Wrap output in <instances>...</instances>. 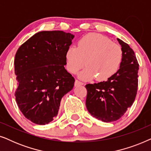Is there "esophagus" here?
<instances>
[{"label": "esophagus", "mask_w": 151, "mask_h": 151, "mask_svg": "<svg viewBox=\"0 0 151 151\" xmlns=\"http://www.w3.org/2000/svg\"><path fill=\"white\" fill-rule=\"evenodd\" d=\"M83 84H84L83 82H80V81H79V80H76V81H75V86H80V85H83Z\"/></svg>", "instance_id": "esophagus-1"}]
</instances>
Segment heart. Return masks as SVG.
<instances>
[{"mask_svg": "<svg viewBox=\"0 0 151 151\" xmlns=\"http://www.w3.org/2000/svg\"><path fill=\"white\" fill-rule=\"evenodd\" d=\"M122 49L107 37L97 33L84 36L78 47L70 46L65 53L67 69L75 73L86 65L79 73L83 80L96 77L99 81L106 80L117 71L122 61Z\"/></svg>", "mask_w": 151, "mask_h": 151, "instance_id": "1", "label": "heart"}]
</instances>
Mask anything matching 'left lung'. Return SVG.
<instances>
[{
  "instance_id": "left-lung-1",
  "label": "left lung",
  "mask_w": 151,
  "mask_h": 151,
  "mask_svg": "<svg viewBox=\"0 0 151 151\" xmlns=\"http://www.w3.org/2000/svg\"><path fill=\"white\" fill-rule=\"evenodd\" d=\"M122 47V61L118 71L106 81L85 86L86 106L91 115L104 122L119 119L133 104L138 86L139 64L129 45L117 38Z\"/></svg>"
}]
</instances>
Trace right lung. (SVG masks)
I'll return each instance as SVG.
<instances>
[{
  "label": "right lung",
  "mask_w": 151,
  "mask_h": 151,
  "mask_svg": "<svg viewBox=\"0 0 151 151\" xmlns=\"http://www.w3.org/2000/svg\"><path fill=\"white\" fill-rule=\"evenodd\" d=\"M73 38L63 31H43L24 42L16 53V101L33 123L45 125L52 121L62 98L73 88L75 79L64 67Z\"/></svg>",
  "instance_id": "right-lung-1"
}]
</instances>
